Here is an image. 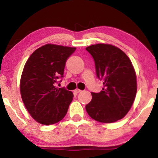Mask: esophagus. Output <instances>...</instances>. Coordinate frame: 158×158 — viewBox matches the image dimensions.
I'll list each match as a JSON object with an SVG mask.
<instances>
[{
  "instance_id": "34e87169",
  "label": "esophagus",
  "mask_w": 158,
  "mask_h": 158,
  "mask_svg": "<svg viewBox=\"0 0 158 158\" xmlns=\"http://www.w3.org/2000/svg\"><path fill=\"white\" fill-rule=\"evenodd\" d=\"M74 92L75 93V94H78V93H80V92H81V90H80V89H78V88H76V89H75V90H74Z\"/></svg>"
}]
</instances>
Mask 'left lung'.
Returning a JSON list of instances; mask_svg holds the SVG:
<instances>
[{"mask_svg": "<svg viewBox=\"0 0 158 158\" xmlns=\"http://www.w3.org/2000/svg\"><path fill=\"white\" fill-rule=\"evenodd\" d=\"M85 49L94 58L97 77L103 82L100 93H91L86 111L97 122H115L124 117L135 99V68L128 56L111 44H97Z\"/></svg>", "mask_w": 158, "mask_h": 158, "instance_id": "8db88e82", "label": "left lung"}]
</instances>
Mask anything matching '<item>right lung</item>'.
I'll return each instance as SVG.
<instances>
[{
    "mask_svg": "<svg viewBox=\"0 0 158 158\" xmlns=\"http://www.w3.org/2000/svg\"><path fill=\"white\" fill-rule=\"evenodd\" d=\"M75 47L47 44L36 49L26 62L20 81L21 98L31 117L42 124L59 122L66 115L73 94L55 86L63 77Z\"/></svg>",
    "mask_w": 158,
    "mask_h": 158,
    "instance_id": "add662e5",
    "label": "right lung"
}]
</instances>
